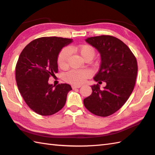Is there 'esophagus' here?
Listing matches in <instances>:
<instances>
[{
  "instance_id": "esophagus-1",
  "label": "esophagus",
  "mask_w": 155,
  "mask_h": 155,
  "mask_svg": "<svg viewBox=\"0 0 155 155\" xmlns=\"http://www.w3.org/2000/svg\"><path fill=\"white\" fill-rule=\"evenodd\" d=\"M81 87V85H72V89H75V88H78Z\"/></svg>"
}]
</instances>
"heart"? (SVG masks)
Listing matches in <instances>:
<instances>
[{
    "label": "heart",
    "mask_w": 155,
    "mask_h": 155,
    "mask_svg": "<svg viewBox=\"0 0 155 155\" xmlns=\"http://www.w3.org/2000/svg\"><path fill=\"white\" fill-rule=\"evenodd\" d=\"M70 50L71 51H76L80 54L83 58H93L95 55V51L93 47L90 45H80L78 47H72L70 49L63 48L60 52L57 59L59 67L64 68L67 65V62L70 56ZM91 72L87 69H79V70H72L64 75L65 81L73 84H80L83 83L91 76Z\"/></svg>",
    "instance_id": "obj_1"
}]
</instances>
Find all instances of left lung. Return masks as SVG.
Segmentation results:
<instances>
[{
  "label": "left lung",
  "mask_w": 155,
  "mask_h": 155,
  "mask_svg": "<svg viewBox=\"0 0 155 155\" xmlns=\"http://www.w3.org/2000/svg\"><path fill=\"white\" fill-rule=\"evenodd\" d=\"M85 41L101 54L100 68L94 80L107 85L103 90L99 84L92 85L93 93L84 98V105L95 115L108 117L119 110L132 93L138 72L137 59L123 41L112 36L88 37Z\"/></svg>",
  "instance_id": "left-lung-1"
}]
</instances>
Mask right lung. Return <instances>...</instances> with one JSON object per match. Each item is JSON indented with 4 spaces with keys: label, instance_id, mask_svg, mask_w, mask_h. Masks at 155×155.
Returning <instances> with one entry per match:
<instances>
[{
    "label": "right lung",
    "instance_id": "1",
    "mask_svg": "<svg viewBox=\"0 0 155 155\" xmlns=\"http://www.w3.org/2000/svg\"><path fill=\"white\" fill-rule=\"evenodd\" d=\"M72 42V39L62 37L38 38L26 46L19 56L15 69L18 91L28 106L38 114L52 115L64 106L71 85L53 86L48 81L58 72L59 52Z\"/></svg>",
    "mask_w": 155,
    "mask_h": 155
}]
</instances>
